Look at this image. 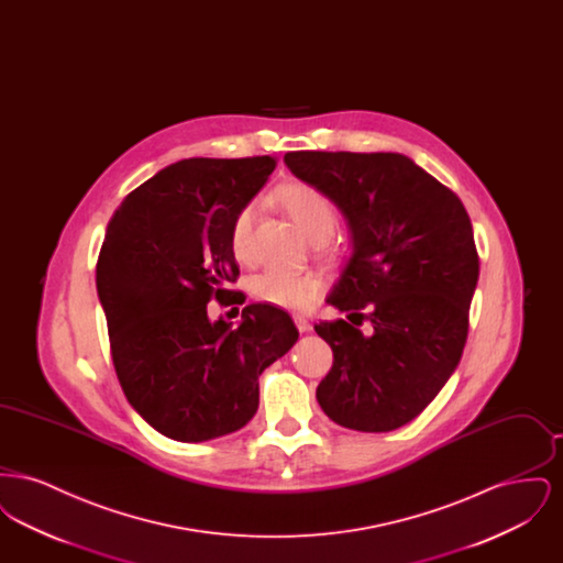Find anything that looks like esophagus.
<instances>
[{
	"mask_svg": "<svg viewBox=\"0 0 563 563\" xmlns=\"http://www.w3.org/2000/svg\"><path fill=\"white\" fill-rule=\"evenodd\" d=\"M294 321L295 327L299 329V333H308V331L312 329V324H310V321H308L306 317H299V314H297V317H294Z\"/></svg>",
	"mask_w": 563,
	"mask_h": 563,
	"instance_id": "esophagus-1",
	"label": "esophagus"
}]
</instances>
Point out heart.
<instances>
[{"label": "heart", "mask_w": 563, "mask_h": 563, "mask_svg": "<svg viewBox=\"0 0 563 563\" xmlns=\"http://www.w3.org/2000/svg\"><path fill=\"white\" fill-rule=\"evenodd\" d=\"M280 207L291 214L295 223L310 241H327L338 225V209L331 198L314 186L291 184L278 194ZM255 219V207H242L230 225V249L239 262L251 260V230ZM324 289L321 276L314 272H289L266 269L251 278V295L274 308L283 310H308Z\"/></svg>", "instance_id": "heart-1"}]
</instances>
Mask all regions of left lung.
Segmentation results:
<instances>
[{
	"mask_svg": "<svg viewBox=\"0 0 563 563\" xmlns=\"http://www.w3.org/2000/svg\"><path fill=\"white\" fill-rule=\"evenodd\" d=\"M297 179L349 219L352 255L314 331L333 350L317 399L340 427L411 422L454 374L479 278L473 225L454 191L402 154L289 152ZM371 322V333L357 327Z\"/></svg>",
	"mask_w": 563,
	"mask_h": 563,
	"instance_id": "1",
	"label": "left lung"
}]
</instances>
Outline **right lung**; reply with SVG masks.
I'll return each instance as SVG.
<instances>
[{
  "instance_id": "1",
  "label": "right lung",
  "mask_w": 563,
  "mask_h": 563,
  "mask_svg": "<svg viewBox=\"0 0 563 563\" xmlns=\"http://www.w3.org/2000/svg\"><path fill=\"white\" fill-rule=\"evenodd\" d=\"M276 161L189 158L133 189L111 217L97 262L115 375L134 411L168 439L200 443L242 429L260 405V375L299 333L268 303L239 327L209 321L207 303H244L232 219ZM239 310V308H236Z\"/></svg>"
}]
</instances>
